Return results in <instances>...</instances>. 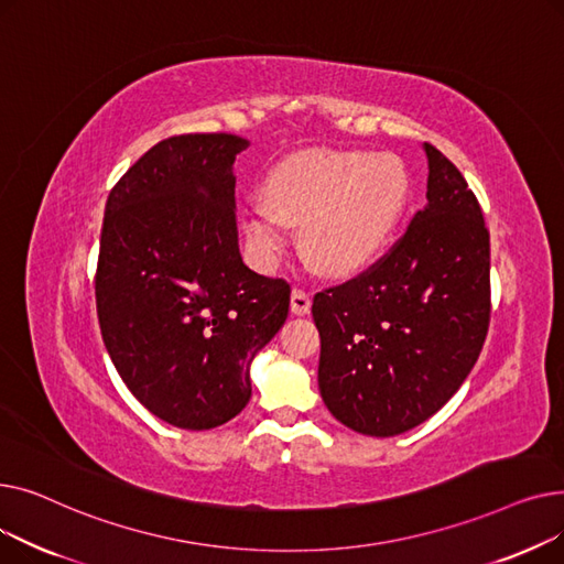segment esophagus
<instances>
[{
    "mask_svg": "<svg viewBox=\"0 0 564 564\" xmlns=\"http://www.w3.org/2000/svg\"><path fill=\"white\" fill-rule=\"evenodd\" d=\"M290 311L294 315H306L311 311V294L302 288H294L290 294Z\"/></svg>",
    "mask_w": 564,
    "mask_h": 564,
    "instance_id": "34e87169",
    "label": "esophagus"
}]
</instances>
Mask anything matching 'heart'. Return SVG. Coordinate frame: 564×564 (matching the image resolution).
<instances>
[{
	"mask_svg": "<svg viewBox=\"0 0 564 564\" xmlns=\"http://www.w3.org/2000/svg\"><path fill=\"white\" fill-rule=\"evenodd\" d=\"M406 196V171L389 153L308 151L267 175L245 232L253 256L272 264L285 249V228L302 226V249L315 270L351 274L387 247Z\"/></svg>",
	"mask_w": 564,
	"mask_h": 564,
	"instance_id": "b5f03b06",
	"label": "heart"
}]
</instances>
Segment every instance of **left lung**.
Wrapping results in <instances>:
<instances>
[{"label": "left lung", "mask_w": 564, "mask_h": 564, "mask_svg": "<svg viewBox=\"0 0 564 564\" xmlns=\"http://www.w3.org/2000/svg\"><path fill=\"white\" fill-rule=\"evenodd\" d=\"M427 203L368 270L315 294L317 383L349 430L395 436L427 421L476 366L491 313L489 230L459 169L432 143Z\"/></svg>", "instance_id": "1"}]
</instances>
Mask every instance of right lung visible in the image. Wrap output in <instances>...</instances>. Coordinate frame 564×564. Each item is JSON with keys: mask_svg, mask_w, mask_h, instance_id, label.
I'll return each mask as SVG.
<instances>
[{"mask_svg": "<svg viewBox=\"0 0 564 564\" xmlns=\"http://www.w3.org/2000/svg\"><path fill=\"white\" fill-rule=\"evenodd\" d=\"M247 139L155 143L105 205L96 306L130 393L169 425L210 430L251 398L249 366L283 327L290 285L242 262L235 155Z\"/></svg>", "mask_w": 564, "mask_h": 564, "instance_id": "right-lung-1", "label": "right lung"}]
</instances>
